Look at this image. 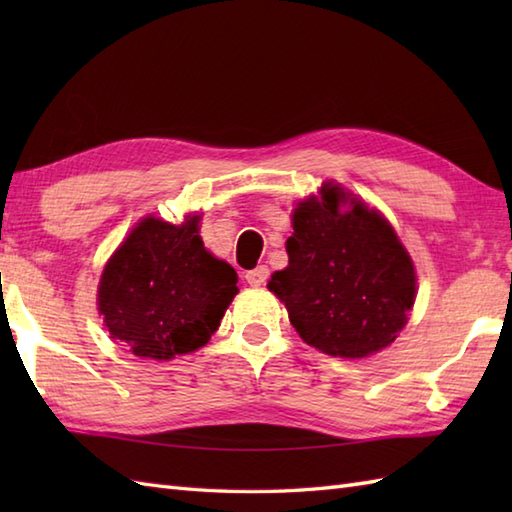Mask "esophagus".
I'll use <instances>...</instances> for the list:
<instances>
[{
    "mask_svg": "<svg viewBox=\"0 0 512 512\" xmlns=\"http://www.w3.org/2000/svg\"><path fill=\"white\" fill-rule=\"evenodd\" d=\"M246 281H248L250 286H255V288L264 286L266 281H268V268H266V266H257L255 270H248V273H246Z\"/></svg>",
    "mask_w": 512,
    "mask_h": 512,
    "instance_id": "obj_1",
    "label": "esophagus"
}]
</instances>
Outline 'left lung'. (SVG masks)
<instances>
[{
    "label": "left lung",
    "instance_id": "left-lung-1",
    "mask_svg": "<svg viewBox=\"0 0 512 512\" xmlns=\"http://www.w3.org/2000/svg\"><path fill=\"white\" fill-rule=\"evenodd\" d=\"M288 266L268 290L286 303L308 345L341 358H365L396 341L416 301V270L378 211L325 182L319 198L292 211Z\"/></svg>",
    "mask_w": 512,
    "mask_h": 512
}]
</instances>
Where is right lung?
I'll use <instances>...</instances> for the list:
<instances>
[{
  "label": "right lung",
  "mask_w": 512,
  "mask_h": 512,
  "mask_svg": "<svg viewBox=\"0 0 512 512\" xmlns=\"http://www.w3.org/2000/svg\"><path fill=\"white\" fill-rule=\"evenodd\" d=\"M198 224L200 215L178 226L149 215L103 268L105 328L140 358L169 361L195 352L237 295V273L204 248Z\"/></svg>",
  "instance_id": "right-lung-1"
}]
</instances>
